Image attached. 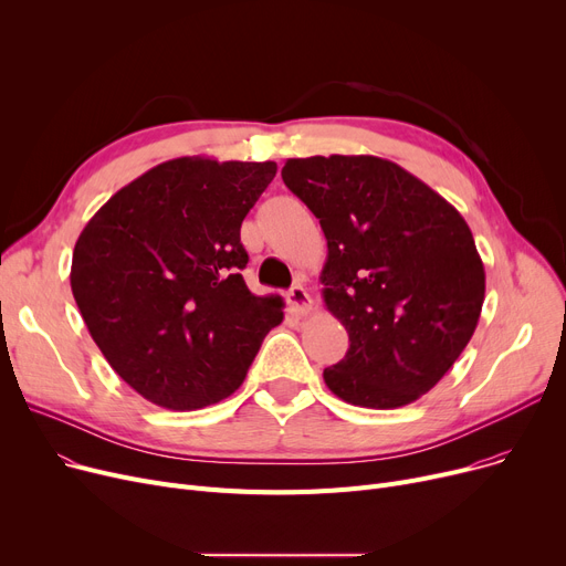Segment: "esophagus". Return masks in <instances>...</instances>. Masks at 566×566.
I'll list each match as a JSON object with an SVG mask.
<instances>
[{
	"label": "esophagus",
	"mask_w": 566,
	"mask_h": 566,
	"mask_svg": "<svg viewBox=\"0 0 566 566\" xmlns=\"http://www.w3.org/2000/svg\"><path fill=\"white\" fill-rule=\"evenodd\" d=\"M286 303L291 305V310L293 312H298V314H307V312H312V298H310V293L305 291V286L303 284H293L291 289H289V293H286Z\"/></svg>",
	"instance_id": "obj_1"
}]
</instances>
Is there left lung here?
<instances>
[{
	"instance_id": "8db88e82",
	"label": "left lung",
	"mask_w": 566,
	"mask_h": 566,
	"mask_svg": "<svg viewBox=\"0 0 566 566\" xmlns=\"http://www.w3.org/2000/svg\"><path fill=\"white\" fill-rule=\"evenodd\" d=\"M282 178L321 222L323 301L350 342L323 369L325 385L363 408L420 399L482 314L486 275L470 227L418 176L376 156L291 158Z\"/></svg>"
}]
</instances>
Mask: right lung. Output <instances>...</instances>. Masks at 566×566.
<instances>
[{
    "label": "right lung",
    "mask_w": 566,
    "mask_h": 566,
    "mask_svg": "<svg viewBox=\"0 0 566 566\" xmlns=\"http://www.w3.org/2000/svg\"><path fill=\"white\" fill-rule=\"evenodd\" d=\"M275 163L174 158L118 190L82 229L71 289L109 367L156 406L222 401L263 337L280 295H254L241 224Z\"/></svg>",
    "instance_id": "right-lung-1"
}]
</instances>
